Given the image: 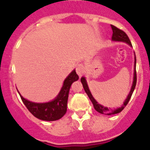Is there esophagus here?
I'll return each mask as SVG.
<instances>
[{
    "label": "esophagus",
    "mask_w": 150,
    "mask_h": 150,
    "mask_svg": "<svg viewBox=\"0 0 150 150\" xmlns=\"http://www.w3.org/2000/svg\"><path fill=\"white\" fill-rule=\"evenodd\" d=\"M76 74L79 76H82L83 74H84V73L86 72V68H85L84 64H77V66L76 67Z\"/></svg>",
    "instance_id": "esophagus-1"
}]
</instances>
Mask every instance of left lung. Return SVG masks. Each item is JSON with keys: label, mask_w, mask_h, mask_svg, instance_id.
Returning <instances> with one entry per match:
<instances>
[{"label": "left lung", "mask_w": 150, "mask_h": 150, "mask_svg": "<svg viewBox=\"0 0 150 150\" xmlns=\"http://www.w3.org/2000/svg\"><path fill=\"white\" fill-rule=\"evenodd\" d=\"M111 28H112V41H120V42H125V43H128V45L132 46V43H131V41H130L129 38H128V35H127L123 31V30H120L118 28H116V26L112 25H111ZM81 83L83 84V86L84 88L85 91L86 92V94L88 95V98L91 100V101L92 102V104H93L94 108L95 109V110L98 111V112L101 113V114H105V115H113V114H116V113H119V112H121L123 109H124L125 107H126V105L128 104V101L130 100V98H131V97H132V94H133V91L134 90L135 86H136V83H137V74H136V56H135V53H134V79H133V83H132V86L131 88V91H130L129 94L127 96V98L125 99V100L124 101L122 105L120 107L117 108V109H115L113 110H109L108 109V107H104L101 104H98V102L96 101L95 98H93L92 95H91V91H90L89 88H88V84H87L86 79L85 77H82L81 78Z\"/></svg>", "instance_id": "left-lung-1"}]
</instances>
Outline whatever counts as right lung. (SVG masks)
<instances>
[{
    "label": "right lung",
    "mask_w": 150,
    "mask_h": 150,
    "mask_svg": "<svg viewBox=\"0 0 150 150\" xmlns=\"http://www.w3.org/2000/svg\"><path fill=\"white\" fill-rule=\"evenodd\" d=\"M79 76L74 70L67 76L59 95L54 100L46 103H34L24 98L19 94L24 104L33 116L44 121H55L62 117L67 112V99L71 85L76 81Z\"/></svg>",
    "instance_id": "1"
}]
</instances>
